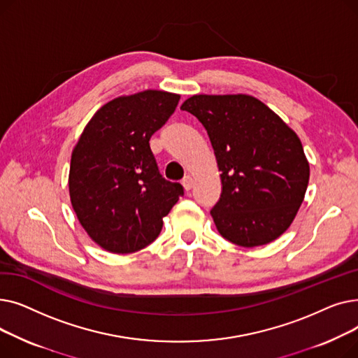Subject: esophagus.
Masks as SVG:
<instances>
[{"mask_svg": "<svg viewBox=\"0 0 358 358\" xmlns=\"http://www.w3.org/2000/svg\"><path fill=\"white\" fill-rule=\"evenodd\" d=\"M181 182H182V187H184L185 192H190V190H192V187H193V178H192L190 176H185Z\"/></svg>", "mask_w": 358, "mask_h": 358, "instance_id": "34e87169", "label": "esophagus"}]
</instances>
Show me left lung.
<instances>
[{"mask_svg":"<svg viewBox=\"0 0 358 358\" xmlns=\"http://www.w3.org/2000/svg\"><path fill=\"white\" fill-rule=\"evenodd\" d=\"M181 110L208 130L222 180L210 215L219 234L252 248L277 239L293 222L309 182L294 131L255 97L193 96Z\"/></svg>","mask_w":358,"mask_h":358,"instance_id":"1","label":"left lung"}]
</instances>
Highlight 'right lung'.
<instances>
[{
	"instance_id": "right-lung-1",
	"label": "right lung",
	"mask_w": 358,
	"mask_h": 358,
	"mask_svg": "<svg viewBox=\"0 0 358 358\" xmlns=\"http://www.w3.org/2000/svg\"><path fill=\"white\" fill-rule=\"evenodd\" d=\"M178 94L146 90L104 104L73 148L69 196L83 228L110 252L130 254L154 242L162 217L184 194L165 180L149 139L173 115Z\"/></svg>"
}]
</instances>
